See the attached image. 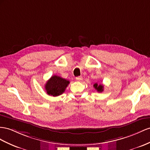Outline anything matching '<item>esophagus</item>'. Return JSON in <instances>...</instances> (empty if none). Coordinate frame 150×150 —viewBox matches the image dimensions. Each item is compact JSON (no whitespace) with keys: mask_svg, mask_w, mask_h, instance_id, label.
<instances>
[{"mask_svg":"<svg viewBox=\"0 0 150 150\" xmlns=\"http://www.w3.org/2000/svg\"><path fill=\"white\" fill-rule=\"evenodd\" d=\"M75 79H76V80H78V81H81V80H82V76H76V77L75 78Z\"/></svg>","mask_w":150,"mask_h":150,"instance_id":"34e87169","label":"esophagus"}]
</instances>
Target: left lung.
<instances>
[{
    "label": "left lung",
    "instance_id": "1",
    "mask_svg": "<svg viewBox=\"0 0 150 150\" xmlns=\"http://www.w3.org/2000/svg\"><path fill=\"white\" fill-rule=\"evenodd\" d=\"M94 87L96 90L98 92H99V93H101L103 91V86L102 84H98L97 83H95L94 84Z\"/></svg>",
    "mask_w": 150,
    "mask_h": 150
}]
</instances>
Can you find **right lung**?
<instances>
[{
	"mask_svg": "<svg viewBox=\"0 0 150 150\" xmlns=\"http://www.w3.org/2000/svg\"><path fill=\"white\" fill-rule=\"evenodd\" d=\"M70 82L57 75L52 76L45 85L47 94L54 97L58 96L65 91Z\"/></svg>",
	"mask_w": 150,
	"mask_h": 150,
	"instance_id": "obj_1",
	"label": "right lung"
}]
</instances>
